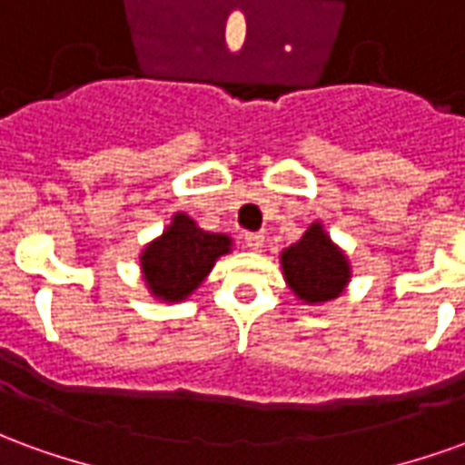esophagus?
Returning <instances> with one entry per match:
<instances>
[{"mask_svg":"<svg viewBox=\"0 0 465 465\" xmlns=\"http://www.w3.org/2000/svg\"><path fill=\"white\" fill-rule=\"evenodd\" d=\"M243 243H246V249H252V252H259L263 246V233H243Z\"/></svg>","mask_w":465,"mask_h":465,"instance_id":"34e87169","label":"esophagus"}]
</instances>
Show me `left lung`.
Returning a JSON list of instances; mask_svg holds the SVG:
<instances>
[{"label":"left lung","instance_id":"obj_1","mask_svg":"<svg viewBox=\"0 0 465 465\" xmlns=\"http://www.w3.org/2000/svg\"><path fill=\"white\" fill-rule=\"evenodd\" d=\"M283 279L302 302L326 303L346 289L351 266L346 253L329 239L319 222L282 252Z\"/></svg>","mask_w":465,"mask_h":465}]
</instances>
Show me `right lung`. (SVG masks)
Segmentation results:
<instances>
[{
	"mask_svg": "<svg viewBox=\"0 0 465 465\" xmlns=\"http://www.w3.org/2000/svg\"><path fill=\"white\" fill-rule=\"evenodd\" d=\"M229 252L232 239L226 233L203 232L192 216L173 213L166 232L139 256L146 289L162 302H183Z\"/></svg>",
	"mask_w": 465,
	"mask_h": 465,
	"instance_id": "obj_1",
	"label": "right lung"
}]
</instances>
